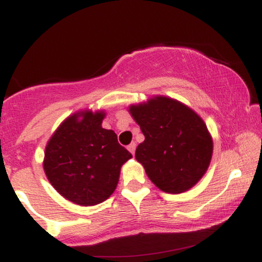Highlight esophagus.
Returning <instances> with one entry per match:
<instances>
[{
	"instance_id": "esophagus-1",
	"label": "esophagus",
	"mask_w": 262,
	"mask_h": 262,
	"mask_svg": "<svg viewBox=\"0 0 262 262\" xmlns=\"http://www.w3.org/2000/svg\"><path fill=\"white\" fill-rule=\"evenodd\" d=\"M135 148H137V144H135L134 141H133V143H130V144H129V145H128V150H129V151H130L133 155H134V152H135Z\"/></svg>"
}]
</instances>
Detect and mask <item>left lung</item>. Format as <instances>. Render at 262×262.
<instances>
[{
    "instance_id": "left-lung-1",
    "label": "left lung",
    "mask_w": 262,
    "mask_h": 262,
    "mask_svg": "<svg viewBox=\"0 0 262 262\" xmlns=\"http://www.w3.org/2000/svg\"><path fill=\"white\" fill-rule=\"evenodd\" d=\"M145 140L135 158L161 191L181 193L200 181L209 166L213 143L206 124L188 107L167 97L132 106Z\"/></svg>"
}]
</instances>
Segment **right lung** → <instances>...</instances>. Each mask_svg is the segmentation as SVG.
<instances>
[{
	"mask_svg": "<svg viewBox=\"0 0 262 262\" xmlns=\"http://www.w3.org/2000/svg\"><path fill=\"white\" fill-rule=\"evenodd\" d=\"M103 117L102 112L69 117L45 149L48 180L62 197L80 206L106 201L117 187L122 165L132 158L117 134L102 128Z\"/></svg>",
	"mask_w": 262,
	"mask_h": 262,
	"instance_id": "add662e5",
	"label": "right lung"
}]
</instances>
